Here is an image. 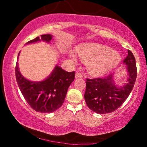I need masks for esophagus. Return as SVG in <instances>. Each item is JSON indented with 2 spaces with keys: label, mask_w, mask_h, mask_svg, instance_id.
I'll return each instance as SVG.
<instances>
[{
  "label": "esophagus",
  "mask_w": 147,
  "mask_h": 147,
  "mask_svg": "<svg viewBox=\"0 0 147 147\" xmlns=\"http://www.w3.org/2000/svg\"><path fill=\"white\" fill-rule=\"evenodd\" d=\"M83 75L82 74L80 73H76L75 74V78H82Z\"/></svg>",
  "instance_id": "1"
}]
</instances>
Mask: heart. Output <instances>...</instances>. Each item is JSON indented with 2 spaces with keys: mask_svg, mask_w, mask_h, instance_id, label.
Segmentation results:
<instances>
[{
  "mask_svg": "<svg viewBox=\"0 0 147 147\" xmlns=\"http://www.w3.org/2000/svg\"><path fill=\"white\" fill-rule=\"evenodd\" d=\"M78 51L80 56L88 61L89 71L96 75L106 74L121 61V56L118 53L102 45L85 43L80 46ZM69 57L73 63L78 60V55L75 51H70Z\"/></svg>",
  "mask_w": 147,
  "mask_h": 147,
  "instance_id": "b5f03b06",
  "label": "heart"
}]
</instances>
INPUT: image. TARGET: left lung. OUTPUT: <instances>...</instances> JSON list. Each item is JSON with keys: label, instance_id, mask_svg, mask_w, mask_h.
Returning <instances> with one entry per match:
<instances>
[{"label": "left lung", "instance_id": "left-lung-1", "mask_svg": "<svg viewBox=\"0 0 147 147\" xmlns=\"http://www.w3.org/2000/svg\"><path fill=\"white\" fill-rule=\"evenodd\" d=\"M123 63L126 65L128 77L127 82L123 86L116 85L112 74L105 78H87L84 98L87 106L94 112L100 114L113 112L128 97L137 77L136 59L130 51H128V56Z\"/></svg>", "mask_w": 147, "mask_h": 147}]
</instances>
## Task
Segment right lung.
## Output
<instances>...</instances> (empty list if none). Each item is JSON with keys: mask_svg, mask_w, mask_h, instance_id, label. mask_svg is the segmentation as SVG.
Instances as JSON below:
<instances>
[{"mask_svg": "<svg viewBox=\"0 0 147 147\" xmlns=\"http://www.w3.org/2000/svg\"><path fill=\"white\" fill-rule=\"evenodd\" d=\"M53 39L51 34H45L27 42L26 45L43 41L50 43ZM17 57L16 77L20 91L32 109L38 112L50 113L62 106L69 87L74 80L75 73L67 72L58 65L54 67L51 74L43 80L30 81L20 73Z\"/></svg>", "mask_w": 147, "mask_h": 147, "instance_id": "add662e5", "label": "right lung"}]
</instances>
